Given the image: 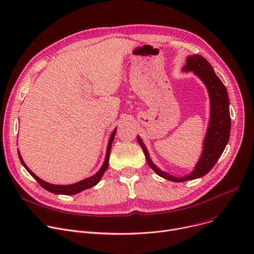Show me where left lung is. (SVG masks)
I'll return each instance as SVG.
<instances>
[{"instance_id": "obj_1", "label": "left lung", "mask_w": 254, "mask_h": 254, "mask_svg": "<svg viewBox=\"0 0 254 254\" xmlns=\"http://www.w3.org/2000/svg\"><path fill=\"white\" fill-rule=\"evenodd\" d=\"M183 70L193 71L200 78L207 87L210 99V121L204 139L203 151L193 172L184 177L177 178L161 171L152 164L146 147L144 146L141 139L137 137V141L143 149L148 166L159 176L173 182H184L197 179L206 175L212 169V167L216 165L217 161L222 155L228 143L231 130L228 92L225 85L220 80V78L214 73L211 65L202 56L194 55L187 58L186 65Z\"/></svg>"}]
</instances>
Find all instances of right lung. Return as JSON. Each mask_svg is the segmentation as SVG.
<instances>
[{
  "instance_id": "add662e5",
  "label": "right lung",
  "mask_w": 254,
  "mask_h": 254,
  "mask_svg": "<svg viewBox=\"0 0 254 254\" xmlns=\"http://www.w3.org/2000/svg\"><path fill=\"white\" fill-rule=\"evenodd\" d=\"M116 131L117 129L114 130V132L112 133L111 137H110V140H109V144H108V148H107V154H106V159H105V162H104V165L103 167L101 168V170L97 172L95 175H93V176L87 178V179H84L80 182L78 183H75V184H72V185H54V184H50V183H47L45 181H43L42 179L38 178L35 174H33L29 169L28 167L25 165V163L23 162L21 155H20V152L18 151V155H19V159H20V162L22 163V165L24 166V168L28 171V173L31 175V176L40 183V185L45 188L46 190L52 192V193H55V194H65V195H73V194H76V193H79L85 189H88L90 187H93L94 185H96L97 183H99V181L101 180V178L103 177V175L105 174V172L107 171L108 169V166H109V158H110V151H111V147H112V143H113V140H114V137H115V134H116Z\"/></svg>"
}]
</instances>
